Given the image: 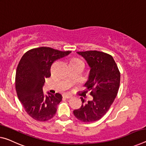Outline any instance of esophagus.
<instances>
[{
  "mask_svg": "<svg viewBox=\"0 0 146 146\" xmlns=\"http://www.w3.org/2000/svg\"><path fill=\"white\" fill-rule=\"evenodd\" d=\"M64 98H66V99H70L72 98V96H71V95H69V94H64Z\"/></svg>",
  "mask_w": 146,
  "mask_h": 146,
  "instance_id": "34e87169",
  "label": "esophagus"
}]
</instances>
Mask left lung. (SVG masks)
Wrapping results in <instances>:
<instances>
[{"instance_id":"8db88e82","label":"left lung","mask_w":146,"mask_h":146,"mask_svg":"<svg viewBox=\"0 0 146 146\" xmlns=\"http://www.w3.org/2000/svg\"><path fill=\"white\" fill-rule=\"evenodd\" d=\"M86 59L90 67L88 80L84 84L93 100L86 103L80 98L82 106L73 111L80 121L90 123L100 119L114 102L118 92L120 72L113 57L98 50L77 52Z\"/></svg>"}]
</instances>
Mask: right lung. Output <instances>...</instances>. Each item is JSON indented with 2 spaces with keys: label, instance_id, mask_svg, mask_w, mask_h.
<instances>
[{
  "label": "right lung",
  "instance_id": "add662e5",
  "mask_svg": "<svg viewBox=\"0 0 146 146\" xmlns=\"http://www.w3.org/2000/svg\"><path fill=\"white\" fill-rule=\"evenodd\" d=\"M70 52L41 47L28 50L19 61L15 75L16 92L25 110L35 120L48 121L56 114L62 95L45 96L43 86L45 78L51 75L52 64Z\"/></svg>",
  "mask_w": 146,
  "mask_h": 146
}]
</instances>
